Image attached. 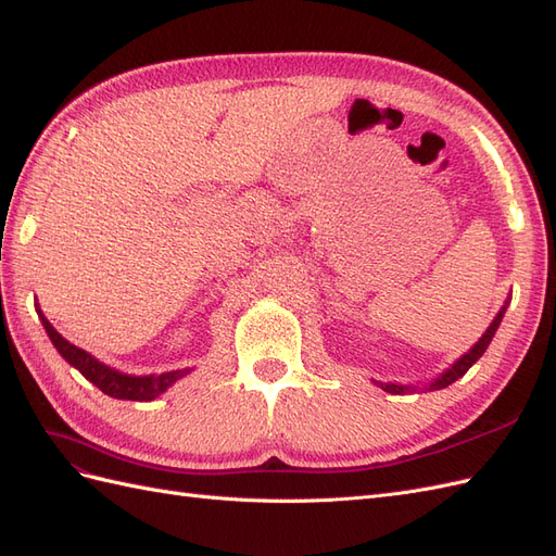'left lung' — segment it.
Wrapping results in <instances>:
<instances>
[{"label": "left lung", "mask_w": 556, "mask_h": 556, "mask_svg": "<svg viewBox=\"0 0 556 556\" xmlns=\"http://www.w3.org/2000/svg\"><path fill=\"white\" fill-rule=\"evenodd\" d=\"M503 313H506V308H501L498 311V315L494 317V323L490 325V329H486L484 333H482V339L470 348L466 355L454 364L452 368H447V371L441 376V378H435L431 384H429V390H441V387H447V384H452L454 380L457 378H462L470 366H473L482 355H484V350H486V345H490V341H492V336L496 333V329H498V325H501V317H503ZM384 392H390V394H406L408 390H413V387H406V384H394V382H378Z\"/></svg>", "instance_id": "1"}]
</instances>
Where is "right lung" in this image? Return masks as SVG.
<instances>
[{"label": "right lung", "mask_w": 556, "mask_h": 556, "mask_svg": "<svg viewBox=\"0 0 556 556\" xmlns=\"http://www.w3.org/2000/svg\"><path fill=\"white\" fill-rule=\"evenodd\" d=\"M41 323L46 327V333L50 336V341L58 348L60 355L76 366L78 371L86 376L94 387H99L104 394L113 399H127V401H153L157 399L166 387H172L178 378L188 374V368L182 371H169V374H160V376H127L115 371V368L104 366L102 362H97L92 355H88L86 350H80L72 345L66 339L53 329V325L41 315Z\"/></svg>", "instance_id": "right-lung-1"}]
</instances>
